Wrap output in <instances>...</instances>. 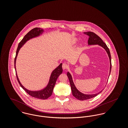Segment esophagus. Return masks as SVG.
<instances>
[{
  "instance_id": "esophagus-1",
  "label": "esophagus",
  "mask_w": 128,
  "mask_h": 128,
  "mask_svg": "<svg viewBox=\"0 0 128 128\" xmlns=\"http://www.w3.org/2000/svg\"><path fill=\"white\" fill-rule=\"evenodd\" d=\"M62 68L64 70H67L69 68V66L66 63H63L62 65Z\"/></svg>"
}]
</instances>
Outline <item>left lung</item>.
Segmentation results:
<instances>
[{"label":"left lung","mask_w":128,"mask_h":128,"mask_svg":"<svg viewBox=\"0 0 128 128\" xmlns=\"http://www.w3.org/2000/svg\"><path fill=\"white\" fill-rule=\"evenodd\" d=\"M85 34L89 36V38H88V43L89 45H94V44H98L99 45L101 46L107 52V53L108 54L109 58L110 60V74L111 72V55L110 53V50L106 44L102 41V40L98 36V35H96V34L91 32H85L84 33ZM67 75L68 78V79L70 80V86H71V89L72 93L73 94V96L76 98L77 99L80 100H88L90 98H92L96 96H97L98 94L100 93L102 91L100 92L98 94H84L80 92L75 87L74 83H73V80L72 79V75L70 73L68 72L67 73Z\"/></svg>","instance_id":"8db88e82"}]
</instances>
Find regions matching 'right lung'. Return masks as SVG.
Masks as SVG:
<instances>
[{
	"label": "right lung",
	"instance_id": "obj_1",
	"mask_svg": "<svg viewBox=\"0 0 128 128\" xmlns=\"http://www.w3.org/2000/svg\"><path fill=\"white\" fill-rule=\"evenodd\" d=\"M43 32V30H40V28H36L33 29H32L31 30H30L24 36L23 38V39L20 41V42L18 44V46L16 51V54L15 58L14 60V66H15V68L16 70V67H15V63H16V58L18 55V51L21 48V47L24 44V43L29 40L30 39H31L33 37L38 36L41 34L42 32ZM62 64H60L58 67H57L55 70L52 72V73L51 75L50 78L49 82L48 83V84L46 86L45 88L44 89L39 91H30L29 90H28L26 88H24L22 85L20 83L19 80H18V77L17 76V74L16 73V77L17 80L18 81V83L21 86V87L30 96L34 97L35 98H37L39 99H42V100H46L49 98L52 94V92L53 91L54 87L55 86V84L56 80L58 77V76L62 74Z\"/></svg>",
	"mask_w": 128,
	"mask_h": 128
}]
</instances>
